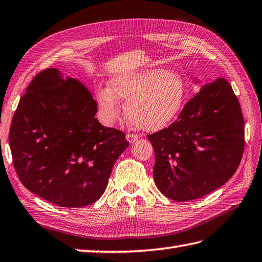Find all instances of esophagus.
<instances>
[{
	"label": "esophagus",
	"instance_id": "1",
	"mask_svg": "<svg viewBox=\"0 0 262 262\" xmlns=\"http://www.w3.org/2000/svg\"><path fill=\"white\" fill-rule=\"evenodd\" d=\"M126 140L129 141V144H133V142H136L138 140V136L137 135H131V133H127Z\"/></svg>",
	"mask_w": 262,
	"mask_h": 262
}]
</instances>
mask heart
Returning <instances> with one entry per match:
<instances>
[{
	"instance_id": "obj_1",
	"label": "heart",
	"mask_w": 262,
	"mask_h": 262,
	"mask_svg": "<svg viewBox=\"0 0 262 262\" xmlns=\"http://www.w3.org/2000/svg\"><path fill=\"white\" fill-rule=\"evenodd\" d=\"M96 100L102 117L113 122L120 116V100L136 129L159 131L179 115L186 100V82L180 74L161 67L121 73L100 86Z\"/></svg>"
}]
</instances>
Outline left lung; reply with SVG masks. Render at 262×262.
Listing matches in <instances>:
<instances>
[{
	"label": "left lung",
	"instance_id": "1",
	"mask_svg": "<svg viewBox=\"0 0 262 262\" xmlns=\"http://www.w3.org/2000/svg\"><path fill=\"white\" fill-rule=\"evenodd\" d=\"M148 139L155 151L152 176L163 195L176 202L208 195L233 177L243 155L237 97L225 78L205 83L174 123Z\"/></svg>",
	"mask_w": 262,
	"mask_h": 262
}]
</instances>
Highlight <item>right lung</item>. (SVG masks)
<instances>
[{"label": "right lung", "instance_id": "add662e5", "mask_svg": "<svg viewBox=\"0 0 262 262\" xmlns=\"http://www.w3.org/2000/svg\"><path fill=\"white\" fill-rule=\"evenodd\" d=\"M92 92L57 68L38 73L26 89L9 133L21 184L62 208L95 203L113 166L129 147L125 135L96 118Z\"/></svg>", "mask_w": 262, "mask_h": 262}]
</instances>
